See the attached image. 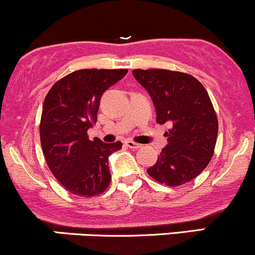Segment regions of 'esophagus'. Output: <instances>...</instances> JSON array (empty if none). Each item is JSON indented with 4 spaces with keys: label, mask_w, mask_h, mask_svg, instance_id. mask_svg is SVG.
<instances>
[{
    "label": "esophagus",
    "mask_w": 255,
    "mask_h": 255,
    "mask_svg": "<svg viewBox=\"0 0 255 255\" xmlns=\"http://www.w3.org/2000/svg\"><path fill=\"white\" fill-rule=\"evenodd\" d=\"M125 146L128 147V148H132V149L141 148V144L136 143V142H133V141H127L125 142Z\"/></svg>",
    "instance_id": "34e87169"
}]
</instances>
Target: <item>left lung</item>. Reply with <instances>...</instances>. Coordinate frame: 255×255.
I'll return each mask as SVG.
<instances>
[{
    "mask_svg": "<svg viewBox=\"0 0 255 255\" xmlns=\"http://www.w3.org/2000/svg\"><path fill=\"white\" fill-rule=\"evenodd\" d=\"M132 74L152 97L157 123H172L168 144L147 172L166 186L185 185L214 154L219 125L209 95L190 74L168 69H133Z\"/></svg>",
    "mask_w": 255,
    "mask_h": 255,
    "instance_id": "1",
    "label": "left lung"
}]
</instances>
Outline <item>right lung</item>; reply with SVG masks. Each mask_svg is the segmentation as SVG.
Segmentation results:
<instances>
[{"label":"right lung","mask_w":255,"mask_h":255,"mask_svg":"<svg viewBox=\"0 0 255 255\" xmlns=\"http://www.w3.org/2000/svg\"><path fill=\"white\" fill-rule=\"evenodd\" d=\"M128 69H80L57 81L46 95L40 141L53 176L70 193L95 197L105 192L112 176L108 157L122 142L90 139L103 92L127 75Z\"/></svg>","instance_id":"1"}]
</instances>
